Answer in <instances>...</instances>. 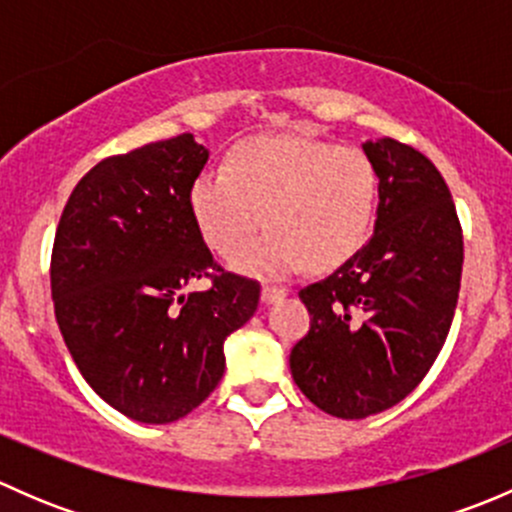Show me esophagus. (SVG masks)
Wrapping results in <instances>:
<instances>
[{
    "instance_id": "34e87169",
    "label": "esophagus",
    "mask_w": 512,
    "mask_h": 512,
    "mask_svg": "<svg viewBox=\"0 0 512 512\" xmlns=\"http://www.w3.org/2000/svg\"><path fill=\"white\" fill-rule=\"evenodd\" d=\"M282 297H287V289H282V287H262V302L265 304H270V302H277V299H282Z\"/></svg>"
}]
</instances>
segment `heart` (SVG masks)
<instances>
[{
  "label": "heart",
  "instance_id": "obj_1",
  "mask_svg": "<svg viewBox=\"0 0 512 512\" xmlns=\"http://www.w3.org/2000/svg\"><path fill=\"white\" fill-rule=\"evenodd\" d=\"M379 175L359 148L302 136L237 143L225 170L190 188V213L210 250L230 255L261 224L271 230L232 255L240 272L282 280L312 267L329 272L369 240Z\"/></svg>",
  "mask_w": 512,
  "mask_h": 512
}]
</instances>
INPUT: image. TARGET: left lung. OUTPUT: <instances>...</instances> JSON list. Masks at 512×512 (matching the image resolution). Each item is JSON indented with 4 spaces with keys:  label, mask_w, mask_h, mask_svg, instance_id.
Segmentation results:
<instances>
[{
    "label": "left lung",
    "mask_w": 512,
    "mask_h": 512,
    "mask_svg": "<svg viewBox=\"0 0 512 512\" xmlns=\"http://www.w3.org/2000/svg\"><path fill=\"white\" fill-rule=\"evenodd\" d=\"M379 175L374 237L299 289L309 332L289 354L294 384L324 414L366 418L411 394L451 329L463 230L446 180L416 148L366 141Z\"/></svg>",
    "instance_id": "obj_1"
}]
</instances>
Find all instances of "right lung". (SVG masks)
<instances>
[{
    "label": "right lung",
    "mask_w": 512,
    "mask_h": 512,
    "mask_svg": "<svg viewBox=\"0 0 512 512\" xmlns=\"http://www.w3.org/2000/svg\"><path fill=\"white\" fill-rule=\"evenodd\" d=\"M208 163L193 133L103 158L69 195L51 250V297L91 389L141 423L188 416L218 386L223 344L260 285L210 255L190 188ZM208 276L211 289L184 294Z\"/></svg>",
    "instance_id": "add662e5"
}]
</instances>
